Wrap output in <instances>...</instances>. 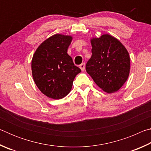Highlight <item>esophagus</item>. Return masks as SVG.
I'll return each instance as SVG.
<instances>
[{
    "label": "esophagus",
    "instance_id": "1",
    "mask_svg": "<svg viewBox=\"0 0 151 151\" xmlns=\"http://www.w3.org/2000/svg\"><path fill=\"white\" fill-rule=\"evenodd\" d=\"M79 66H80V68L81 69V70L82 71H84V70H85V63H82L81 65Z\"/></svg>",
    "mask_w": 151,
    "mask_h": 151
}]
</instances>
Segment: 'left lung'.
<instances>
[{
  "instance_id": "left-lung-1",
  "label": "left lung",
  "mask_w": 151,
  "mask_h": 151,
  "mask_svg": "<svg viewBox=\"0 0 151 151\" xmlns=\"http://www.w3.org/2000/svg\"><path fill=\"white\" fill-rule=\"evenodd\" d=\"M92 56L86 70L102 90L108 93L116 92L129 77L130 57L123 45L109 35L91 40Z\"/></svg>"
}]
</instances>
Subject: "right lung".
Returning a JSON list of instances; mask_svg holds the SVG:
<instances>
[{
  "label": "right lung",
  "mask_w": 151,
  "mask_h": 151,
  "mask_svg": "<svg viewBox=\"0 0 151 151\" xmlns=\"http://www.w3.org/2000/svg\"><path fill=\"white\" fill-rule=\"evenodd\" d=\"M72 39L71 36L53 35L40 44L32 57L35 83L50 99H60L67 95L75 76L81 72L67 54Z\"/></svg>",
  "instance_id": "1"
}]
</instances>
